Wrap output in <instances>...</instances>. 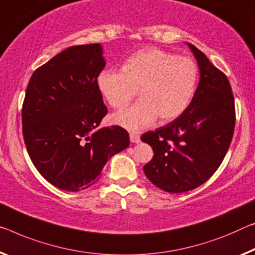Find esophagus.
<instances>
[{"instance_id":"esophagus-1","label":"esophagus","mask_w":255,"mask_h":255,"mask_svg":"<svg viewBox=\"0 0 255 255\" xmlns=\"http://www.w3.org/2000/svg\"><path fill=\"white\" fill-rule=\"evenodd\" d=\"M130 141L133 143H139L140 142V135L135 132H131L130 133Z\"/></svg>"}]
</instances>
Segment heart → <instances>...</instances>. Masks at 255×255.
Segmentation results:
<instances>
[{
	"mask_svg": "<svg viewBox=\"0 0 255 255\" xmlns=\"http://www.w3.org/2000/svg\"><path fill=\"white\" fill-rule=\"evenodd\" d=\"M197 75V66L189 58L148 48L132 54L122 70H103L97 84L115 109L127 107L138 91L140 101L112 116L114 124L136 131L157 117L160 123H166L181 115L194 96Z\"/></svg>",
	"mask_w": 255,
	"mask_h": 255,
	"instance_id": "b5f03b06",
	"label": "heart"
}]
</instances>
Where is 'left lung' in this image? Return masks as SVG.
<instances>
[{
  "mask_svg": "<svg viewBox=\"0 0 255 255\" xmlns=\"http://www.w3.org/2000/svg\"><path fill=\"white\" fill-rule=\"evenodd\" d=\"M197 60L199 83L193 100L173 122L144 133L154 156L143 166L156 187L173 194L195 189L222 163L235 128V103L228 78L202 51L187 43Z\"/></svg>",
  "mask_w": 255,
  "mask_h": 255,
  "instance_id": "8db88e82",
  "label": "left lung"
}]
</instances>
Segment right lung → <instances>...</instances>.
I'll list each match as a JSON object with an SVG mask.
<instances>
[{
    "mask_svg": "<svg viewBox=\"0 0 255 255\" xmlns=\"http://www.w3.org/2000/svg\"><path fill=\"white\" fill-rule=\"evenodd\" d=\"M106 65L99 43L70 46L30 77L22 105V135L42 177L62 190L80 191L100 179L109 158L130 144L113 125L97 78Z\"/></svg>",
    "mask_w": 255,
    "mask_h": 255,
    "instance_id": "right-lung-1",
    "label": "right lung"
}]
</instances>
